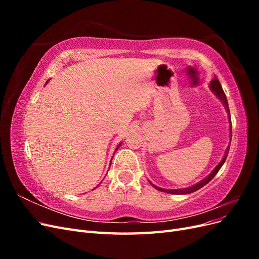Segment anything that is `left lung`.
<instances>
[{
    "label": "left lung",
    "mask_w": 259,
    "mask_h": 259,
    "mask_svg": "<svg viewBox=\"0 0 259 259\" xmlns=\"http://www.w3.org/2000/svg\"><path fill=\"white\" fill-rule=\"evenodd\" d=\"M209 89H210L211 92L214 93V95L223 103V105H224V107H225V109H226L227 113H228L229 123L231 124V117H230V111H229L228 100H227V97H226V95H225V93H224V90H223V88H222V85H221V83H219V81L217 80L216 76L214 77L213 80L210 81ZM231 136H232V128H231V126H230V137H231ZM229 149H230V145H229L228 147H227L223 160L221 161V163H219L218 165H217L213 170H211V173H210L207 177H205L204 179H202L201 182H199L198 184H195V185H193V186H191V187L183 188V189H164V188H160V187H158V186L153 185L151 182H149V183H150V184L155 188V189H158V190L163 191V192H166V193H171V194H188V193H191V192L197 191V190L200 189V188H202L203 186H205L206 184H208V183L210 182V180L215 177V175L218 173V170L221 169V167L223 166V164L225 163V161H226V159H227V155H228V152H229Z\"/></svg>",
    "instance_id": "left-lung-1"
}]
</instances>
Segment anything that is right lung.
<instances>
[{
  "instance_id": "1",
  "label": "right lung",
  "mask_w": 259,
  "mask_h": 259,
  "mask_svg": "<svg viewBox=\"0 0 259 259\" xmlns=\"http://www.w3.org/2000/svg\"><path fill=\"white\" fill-rule=\"evenodd\" d=\"M46 83H48V82H46ZM121 145H122V143H120V144H119V145H117V147H116V148H115V151H116V150H117V149H119V148H120V147H121ZM115 151H114V152H115ZM97 187H98V186H97Z\"/></svg>"
}]
</instances>
